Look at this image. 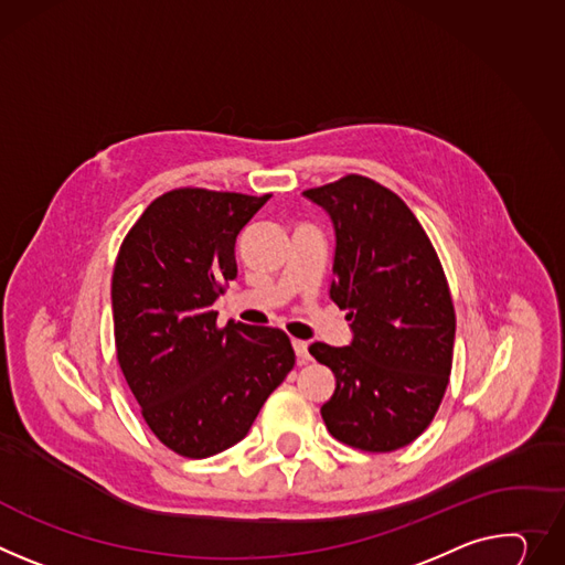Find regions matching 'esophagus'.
<instances>
[{"mask_svg":"<svg viewBox=\"0 0 565 565\" xmlns=\"http://www.w3.org/2000/svg\"><path fill=\"white\" fill-rule=\"evenodd\" d=\"M292 349H295V353H297V363H299V365H306V363L311 361L309 342H303V340H292Z\"/></svg>","mask_w":565,"mask_h":565,"instance_id":"esophagus-1","label":"esophagus"}]
</instances>
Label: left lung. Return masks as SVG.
<instances>
[{"mask_svg": "<svg viewBox=\"0 0 565 565\" xmlns=\"http://www.w3.org/2000/svg\"><path fill=\"white\" fill-rule=\"evenodd\" d=\"M303 198L333 223L329 297L351 322L347 347H309L335 374L322 419L342 444L396 450L430 426L452 367L455 311L437 252L407 204L370 178Z\"/></svg>", "mask_w": 565, "mask_h": 565, "instance_id": "obj_1", "label": "left lung"}]
</instances>
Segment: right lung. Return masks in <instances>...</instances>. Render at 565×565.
<instances>
[{
  "mask_svg": "<svg viewBox=\"0 0 565 565\" xmlns=\"http://www.w3.org/2000/svg\"><path fill=\"white\" fill-rule=\"evenodd\" d=\"M266 195L175 189L148 204L113 275L117 361L141 415L178 455L238 444L295 365L284 331L212 311L236 279V238Z\"/></svg>",
  "mask_w": 565,
  "mask_h": 565,
  "instance_id": "right-lung-1",
  "label": "right lung"
}]
</instances>
